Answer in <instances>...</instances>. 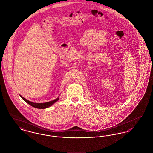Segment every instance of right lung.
<instances>
[{
    "instance_id": "add662e5",
    "label": "right lung",
    "mask_w": 153,
    "mask_h": 153,
    "mask_svg": "<svg viewBox=\"0 0 153 153\" xmlns=\"http://www.w3.org/2000/svg\"><path fill=\"white\" fill-rule=\"evenodd\" d=\"M20 97L22 98V99L25 101V102H26L27 104L30 105L31 106L34 107V108H35L41 109H45V108H48L49 106H52L53 104H55L56 102H57V101L59 100V97H58V98L55 99V100H53V101H51L47 102H44V103H35V102H31V101H28V100H27V99H25V98H24V97H23L21 95H20Z\"/></svg>"
}]
</instances>
